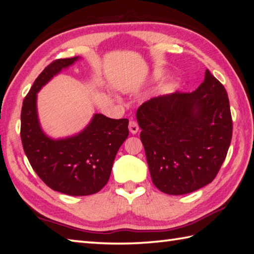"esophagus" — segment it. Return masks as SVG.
<instances>
[{
	"label": "esophagus",
	"mask_w": 254,
	"mask_h": 254,
	"mask_svg": "<svg viewBox=\"0 0 254 254\" xmlns=\"http://www.w3.org/2000/svg\"><path fill=\"white\" fill-rule=\"evenodd\" d=\"M128 130H130V132L132 134H136L138 132V130H139L137 122L134 121V120L130 121V123H128Z\"/></svg>",
	"instance_id": "34e87169"
}]
</instances>
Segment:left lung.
<instances>
[{"label":"left lung","mask_w":254,"mask_h":254,"mask_svg":"<svg viewBox=\"0 0 254 254\" xmlns=\"http://www.w3.org/2000/svg\"><path fill=\"white\" fill-rule=\"evenodd\" d=\"M136 118L150 177L161 192L181 195L215 179L231 142L233 119L227 91L208 69L197 89L149 99Z\"/></svg>","instance_id":"left-lung-1"}]
</instances>
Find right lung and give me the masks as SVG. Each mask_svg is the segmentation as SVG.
Instances as JSON below:
<instances>
[{
	"label": "right lung",
	"mask_w": 254,
	"mask_h": 254,
	"mask_svg": "<svg viewBox=\"0 0 254 254\" xmlns=\"http://www.w3.org/2000/svg\"><path fill=\"white\" fill-rule=\"evenodd\" d=\"M78 57L58 59L40 73L23 101L20 138L25 154L40 179L52 190L83 196L99 192L110 178L119 148L128 135L127 119L96 113L76 135L52 139L41 130L37 115V93Z\"/></svg>",
	"instance_id": "obj_1"
}]
</instances>
